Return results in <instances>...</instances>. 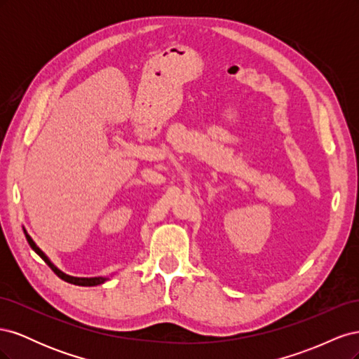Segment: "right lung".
Wrapping results in <instances>:
<instances>
[{
  "label": "right lung",
  "instance_id": "1",
  "mask_svg": "<svg viewBox=\"0 0 359 359\" xmlns=\"http://www.w3.org/2000/svg\"><path fill=\"white\" fill-rule=\"evenodd\" d=\"M24 232H25V238H27V241H28V244H29V247L34 250V252L45 260V262L49 265V268L53 271V273H55L61 280H64V281H67V283H72V285H78V286H97V285H102V283H104V281L107 280V278H103V277H93V278H85V277H72V276H67V274H64L62 271H60L55 265H53L50 260L48 259V256L41 252V250L36 245V243L31 240V236L27 233V231L24 229Z\"/></svg>",
  "mask_w": 359,
  "mask_h": 359
}]
</instances>
